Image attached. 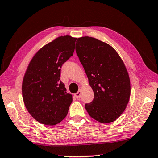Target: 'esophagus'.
<instances>
[{
  "instance_id": "34e87169",
  "label": "esophagus",
  "mask_w": 158,
  "mask_h": 158,
  "mask_svg": "<svg viewBox=\"0 0 158 158\" xmlns=\"http://www.w3.org/2000/svg\"><path fill=\"white\" fill-rule=\"evenodd\" d=\"M80 95H81V89H79V91L74 94V96H75L77 100H79L80 99Z\"/></svg>"
}]
</instances>
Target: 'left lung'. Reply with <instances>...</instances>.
Listing matches in <instances>:
<instances>
[{"label":"left lung","instance_id":"1","mask_svg":"<svg viewBox=\"0 0 158 158\" xmlns=\"http://www.w3.org/2000/svg\"><path fill=\"white\" fill-rule=\"evenodd\" d=\"M76 52L94 93L85 108L100 123H111L125 111L130 97V81L125 65L113 47L92 37H81Z\"/></svg>","mask_w":158,"mask_h":158}]
</instances>
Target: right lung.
I'll list each match as a JSON object with an SVG mask.
<instances>
[{
  "instance_id": "add662e5",
  "label": "right lung",
  "mask_w": 158,
  "mask_h": 158,
  "mask_svg": "<svg viewBox=\"0 0 158 158\" xmlns=\"http://www.w3.org/2000/svg\"><path fill=\"white\" fill-rule=\"evenodd\" d=\"M76 40L57 37L35 53L26 69L23 100L29 114L42 124L56 125L68 114L73 96L60 81V68L73 55Z\"/></svg>"
}]
</instances>
